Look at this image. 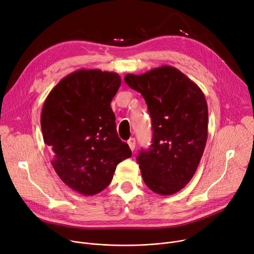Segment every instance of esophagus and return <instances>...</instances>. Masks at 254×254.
<instances>
[{"label": "esophagus", "mask_w": 254, "mask_h": 254, "mask_svg": "<svg viewBox=\"0 0 254 254\" xmlns=\"http://www.w3.org/2000/svg\"><path fill=\"white\" fill-rule=\"evenodd\" d=\"M127 144H128V146H129L130 150H131V151H133V150H134V148H135V140L133 139V137H130V139L127 141Z\"/></svg>", "instance_id": "obj_1"}]
</instances>
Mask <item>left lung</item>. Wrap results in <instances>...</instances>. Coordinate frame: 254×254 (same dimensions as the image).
Masks as SVG:
<instances>
[{"label": "left lung", "mask_w": 254, "mask_h": 254, "mask_svg": "<svg viewBox=\"0 0 254 254\" xmlns=\"http://www.w3.org/2000/svg\"><path fill=\"white\" fill-rule=\"evenodd\" d=\"M126 83L143 95L152 119L153 144L136 160L146 186L170 195L190 181L207 139V104L200 88L176 67L161 65L127 74Z\"/></svg>", "instance_id": "left-lung-1"}]
</instances>
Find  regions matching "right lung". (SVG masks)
<instances>
[{
  "label": "right lung",
  "instance_id": "add662e5",
  "mask_svg": "<svg viewBox=\"0 0 254 254\" xmlns=\"http://www.w3.org/2000/svg\"><path fill=\"white\" fill-rule=\"evenodd\" d=\"M122 84L114 72L80 68L63 78L45 99L40 125L63 182L83 195L102 191L115 168L131 156L110 107Z\"/></svg>",
  "mask_w": 254,
  "mask_h": 254
}]
</instances>
